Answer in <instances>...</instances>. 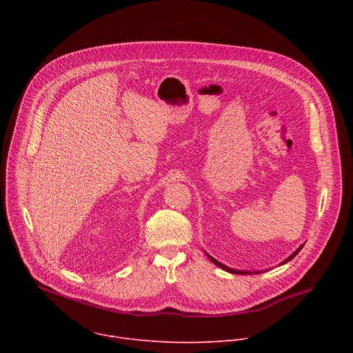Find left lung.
<instances>
[{"label":"left lung","mask_w":353,"mask_h":353,"mask_svg":"<svg viewBox=\"0 0 353 353\" xmlns=\"http://www.w3.org/2000/svg\"><path fill=\"white\" fill-rule=\"evenodd\" d=\"M303 245H305V244H301V245H300V247H299V248H297V250L294 251V253H293V254H290V256H289V257H288V259H286L285 261H282V263H281L279 265H282V264H286L288 261H290V260H292V259H293V257H294V256H296V254L299 253V251H300L301 248H303ZM207 256H208V259H210V260H211V261H212V263H214L215 265H218L219 268L225 270L226 272H230V274H241V275H247V274H260V272H257V271H240V270H233V268H230V267H226V265H223L222 263L216 261V260H215L214 257H211L210 254H207Z\"/></svg>","instance_id":"obj_1"}]
</instances>
